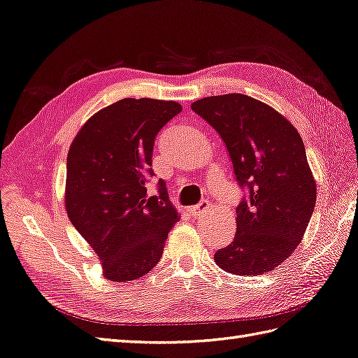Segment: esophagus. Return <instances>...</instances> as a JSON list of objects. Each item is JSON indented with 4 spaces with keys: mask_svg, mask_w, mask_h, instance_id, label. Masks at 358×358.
Returning a JSON list of instances; mask_svg holds the SVG:
<instances>
[{
    "mask_svg": "<svg viewBox=\"0 0 358 358\" xmlns=\"http://www.w3.org/2000/svg\"><path fill=\"white\" fill-rule=\"evenodd\" d=\"M210 206L212 204L207 201V199H203V201L199 203V204L190 207V213H192L194 217H199V215H206L207 212L210 210Z\"/></svg>",
    "mask_w": 358,
    "mask_h": 358,
    "instance_id": "esophagus-1",
    "label": "esophagus"
}]
</instances>
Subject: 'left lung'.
<instances>
[{
  "mask_svg": "<svg viewBox=\"0 0 358 358\" xmlns=\"http://www.w3.org/2000/svg\"><path fill=\"white\" fill-rule=\"evenodd\" d=\"M190 108L221 136L238 185L247 189L236 235L213 259L238 276L268 273L296 250L315 206L303 141L284 115L250 96H210Z\"/></svg>",
  "mask_w": 358,
  "mask_h": 358,
  "instance_id": "left-lung-1",
  "label": "left lung"
}]
</instances>
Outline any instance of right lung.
<instances>
[{"mask_svg": "<svg viewBox=\"0 0 358 358\" xmlns=\"http://www.w3.org/2000/svg\"><path fill=\"white\" fill-rule=\"evenodd\" d=\"M178 113L181 105L172 101L122 99L96 113L70 146L65 209L108 280L151 271L178 221L166 182L159 180L155 195L146 189L155 137Z\"/></svg>", "mask_w": 358, "mask_h": 358, "instance_id": "1", "label": "right lung"}]
</instances>
